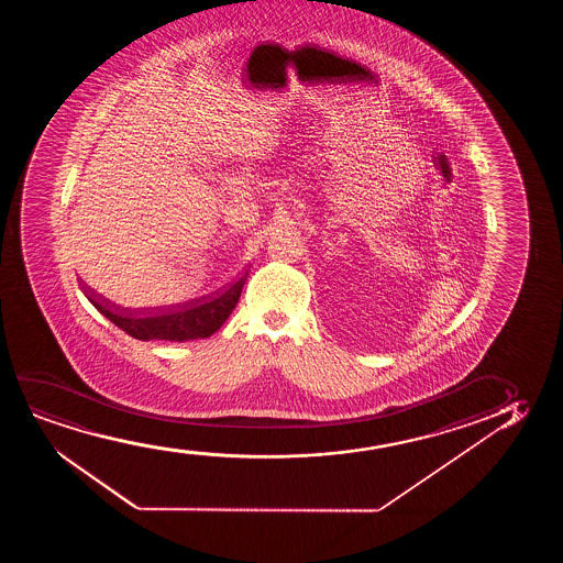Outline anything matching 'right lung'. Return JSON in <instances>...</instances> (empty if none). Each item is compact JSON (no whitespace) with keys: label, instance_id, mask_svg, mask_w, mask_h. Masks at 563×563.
Listing matches in <instances>:
<instances>
[{"label":"right lung","instance_id":"1","mask_svg":"<svg viewBox=\"0 0 563 563\" xmlns=\"http://www.w3.org/2000/svg\"><path fill=\"white\" fill-rule=\"evenodd\" d=\"M224 298V296H223ZM221 298V301H223ZM209 303L208 308H213L211 312L208 308L201 306L200 309H190L185 313H175V316L165 317L159 323L134 324L131 319H121L113 313H109L108 309L101 308L100 303L93 301V306L100 309L103 316H108L113 323L119 324L126 334H131L136 340H159V342H190V340L209 339L211 334H216L227 319L231 317L234 309V300H227L217 306Z\"/></svg>","mask_w":563,"mask_h":563}]
</instances>
